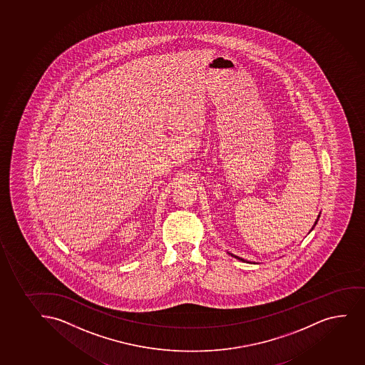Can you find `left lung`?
Here are the masks:
<instances>
[{"label":"left lung","mask_w":365,"mask_h":365,"mask_svg":"<svg viewBox=\"0 0 365 365\" xmlns=\"http://www.w3.org/2000/svg\"><path fill=\"white\" fill-rule=\"evenodd\" d=\"M319 217H320V215H318V219H317V222H315L314 227H315V225H317V222H318ZM313 227H312V230H313ZM231 256H232V255H231ZM234 257H235V258H237V259L242 260V262H245V260H243L242 258H240V257H236V256H234Z\"/></svg>","instance_id":"obj_1"}]
</instances>
